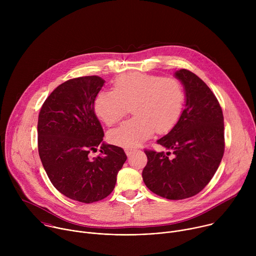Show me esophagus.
Here are the masks:
<instances>
[{
    "mask_svg": "<svg viewBox=\"0 0 256 256\" xmlns=\"http://www.w3.org/2000/svg\"><path fill=\"white\" fill-rule=\"evenodd\" d=\"M124 152H126V154L128 157H130L132 154H134V153L136 152V149H126Z\"/></svg>",
    "mask_w": 256,
    "mask_h": 256,
    "instance_id": "esophagus-1",
    "label": "esophagus"
}]
</instances>
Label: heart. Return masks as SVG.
Segmentation results:
<instances>
[{"label": "heart", "mask_w": 256, "mask_h": 256, "mask_svg": "<svg viewBox=\"0 0 256 256\" xmlns=\"http://www.w3.org/2000/svg\"><path fill=\"white\" fill-rule=\"evenodd\" d=\"M186 94L175 78L130 72L116 79L114 91L97 93L93 107L95 114L108 126L120 122L132 106V118L109 132L112 142L134 147L155 132L171 130L184 112Z\"/></svg>", "instance_id": "b5f03b06"}]
</instances>
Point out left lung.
I'll return each instance as SVG.
<instances>
[{
    "label": "left lung",
    "instance_id": "1",
    "mask_svg": "<svg viewBox=\"0 0 256 256\" xmlns=\"http://www.w3.org/2000/svg\"><path fill=\"white\" fill-rule=\"evenodd\" d=\"M175 77L184 86L186 108L176 126L157 140L171 152L144 150L148 162L142 180L151 192L167 200H184L202 192L220 165L224 151L222 108L208 85L182 68Z\"/></svg>",
    "mask_w": 256,
    "mask_h": 256
}]
</instances>
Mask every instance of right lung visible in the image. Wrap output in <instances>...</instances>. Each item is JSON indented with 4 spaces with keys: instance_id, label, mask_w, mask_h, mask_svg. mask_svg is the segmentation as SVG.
Listing matches in <instances>:
<instances>
[{
    "instance_id": "right-lung-1",
    "label": "right lung",
    "mask_w": 256,
    "mask_h": 256,
    "mask_svg": "<svg viewBox=\"0 0 256 256\" xmlns=\"http://www.w3.org/2000/svg\"><path fill=\"white\" fill-rule=\"evenodd\" d=\"M103 84L98 76L68 80L46 99L38 116V153L50 180L66 198L85 204L112 192L126 160L120 147L102 142L93 103ZM99 145L100 156L91 158Z\"/></svg>"
}]
</instances>
